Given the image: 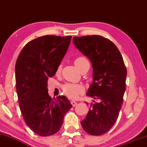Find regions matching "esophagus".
Masks as SVG:
<instances>
[{"label":"esophagus","mask_w":147,"mask_h":147,"mask_svg":"<svg viewBox=\"0 0 147 147\" xmlns=\"http://www.w3.org/2000/svg\"><path fill=\"white\" fill-rule=\"evenodd\" d=\"M77 102H75V101H71V104L72 105V106H75L76 105H77Z\"/></svg>","instance_id":"34e87169"}]
</instances>
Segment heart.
<instances>
[{"label":"heart","mask_w":147,"mask_h":147,"mask_svg":"<svg viewBox=\"0 0 147 147\" xmlns=\"http://www.w3.org/2000/svg\"><path fill=\"white\" fill-rule=\"evenodd\" d=\"M87 64H89L88 61L86 57H79L75 59V65L79 70H81L84 66H85ZM61 70V66H59L57 68V72H59ZM63 91L67 97L70 98H76L79 94L82 93L84 91V88L82 86L78 85V84H66L63 86Z\"/></svg>","instance_id":"heart-1"}]
</instances>
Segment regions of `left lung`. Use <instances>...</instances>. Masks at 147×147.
<instances>
[{
  "label": "left lung",
  "instance_id": "8db88e82",
  "mask_svg": "<svg viewBox=\"0 0 147 147\" xmlns=\"http://www.w3.org/2000/svg\"><path fill=\"white\" fill-rule=\"evenodd\" d=\"M75 47L90 60L92 83L86 95L93 98L89 111L81 122L92 136L107 133L117 121L126 90V66L120 52L108 38L99 35L75 36Z\"/></svg>",
  "mask_w": 147,
  "mask_h": 147
}]
</instances>
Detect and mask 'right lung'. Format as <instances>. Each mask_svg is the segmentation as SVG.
I'll list each match as a JSON object with an SVG mask.
<instances>
[{
	"mask_svg": "<svg viewBox=\"0 0 147 147\" xmlns=\"http://www.w3.org/2000/svg\"><path fill=\"white\" fill-rule=\"evenodd\" d=\"M71 38L38 37L23 47L16 60V88L20 109L27 125L38 136L58 132L64 115L72 106L65 96L52 99L47 88L48 79L57 71Z\"/></svg>",
	"mask_w": 147,
	"mask_h": 147,
	"instance_id": "obj_1",
	"label": "right lung"
}]
</instances>
